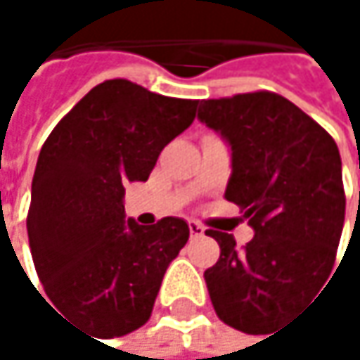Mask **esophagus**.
Instances as JSON below:
<instances>
[{"label": "esophagus", "mask_w": 360, "mask_h": 360, "mask_svg": "<svg viewBox=\"0 0 360 360\" xmlns=\"http://www.w3.org/2000/svg\"><path fill=\"white\" fill-rule=\"evenodd\" d=\"M204 231H206V229H204L200 223H189V236H191V238H202Z\"/></svg>", "instance_id": "obj_1"}]
</instances>
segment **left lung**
Returning a JSON list of instances; mask_svg holds the SVG:
<instances>
[{
    "instance_id": "obj_1",
    "label": "left lung",
    "mask_w": 360,
    "mask_h": 360,
    "mask_svg": "<svg viewBox=\"0 0 360 360\" xmlns=\"http://www.w3.org/2000/svg\"><path fill=\"white\" fill-rule=\"evenodd\" d=\"M198 118L231 146L225 198L254 229L242 250L208 229L221 246L204 271L208 294L223 323L260 333L317 294L333 269L346 210L340 152L319 122L273 91L204 100Z\"/></svg>"
}]
</instances>
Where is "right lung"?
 I'll list each match as a JSON object with an SVG mask.
<instances>
[{
    "mask_svg": "<svg viewBox=\"0 0 360 360\" xmlns=\"http://www.w3.org/2000/svg\"><path fill=\"white\" fill-rule=\"evenodd\" d=\"M198 100L167 98L127 79L96 85L45 139L27 217L49 300L96 338L139 329L162 277L187 244L183 219L124 221V185L150 177L160 152L195 118Z\"/></svg>",
    "mask_w": 360,
    "mask_h": 360,
    "instance_id": "add662e5",
    "label": "right lung"
}]
</instances>
